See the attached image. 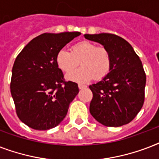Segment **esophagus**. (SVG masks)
<instances>
[{"mask_svg":"<svg viewBox=\"0 0 159 159\" xmlns=\"http://www.w3.org/2000/svg\"><path fill=\"white\" fill-rule=\"evenodd\" d=\"M86 87H87L86 85H82V84L78 85V88H79V89H83V88H86Z\"/></svg>","mask_w":159,"mask_h":159,"instance_id":"34e87169","label":"esophagus"}]
</instances>
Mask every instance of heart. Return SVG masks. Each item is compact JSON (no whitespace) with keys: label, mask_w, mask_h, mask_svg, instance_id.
Here are the masks:
<instances>
[{"label":"heart","mask_w":159,"mask_h":159,"mask_svg":"<svg viewBox=\"0 0 159 159\" xmlns=\"http://www.w3.org/2000/svg\"><path fill=\"white\" fill-rule=\"evenodd\" d=\"M79 70L71 73L79 64ZM56 62L62 72L68 73L66 78L69 81L84 83L94 77L96 80L102 79L108 74L111 68V56L108 49L97 47L96 43L89 41H82L71 48V53L66 49L57 52Z\"/></svg>","instance_id":"b5f03b06"}]
</instances>
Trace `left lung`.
<instances>
[{
  "label": "left lung",
  "mask_w": 159,
  "mask_h": 159,
  "mask_svg": "<svg viewBox=\"0 0 159 159\" xmlns=\"http://www.w3.org/2000/svg\"><path fill=\"white\" fill-rule=\"evenodd\" d=\"M101 43L111 56V68L100 82L89 86L93 97L90 113L99 123L119 127L129 123L142 108L146 75L139 56L129 43L116 34H84Z\"/></svg>",
  "instance_id": "obj_1"
}]
</instances>
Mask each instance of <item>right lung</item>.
<instances>
[{
    "instance_id": "add662e5",
    "label": "right lung",
    "mask_w": 159,
    "mask_h": 159,
    "mask_svg": "<svg viewBox=\"0 0 159 159\" xmlns=\"http://www.w3.org/2000/svg\"><path fill=\"white\" fill-rule=\"evenodd\" d=\"M79 34H43L33 39L16 57L11 92L19 119L29 127L47 130L58 125L78 94L77 83L63 81L56 56Z\"/></svg>"
}]
</instances>
